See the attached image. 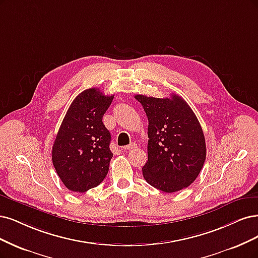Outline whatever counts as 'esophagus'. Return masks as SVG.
<instances>
[{"mask_svg":"<svg viewBox=\"0 0 258 258\" xmlns=\"http://www.w3.org/2000/svg\"><path fill=\"white\" fill-rule=\"evenodd\" d=\"M136 147H137V144H136V143H130L129 145L123 146L122 149H123V150H130V149H133V148H136Z\"/></svg>","mask_w":258,"mask_h":258,"instance_id":"esophagus-1","label":"esophagus"}]
</instances>
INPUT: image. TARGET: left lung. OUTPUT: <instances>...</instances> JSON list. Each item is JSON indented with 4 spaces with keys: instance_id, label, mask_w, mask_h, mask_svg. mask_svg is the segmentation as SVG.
<instances>
[{
    "instance_id": "8db88e82",
    "label": "left lung",
    "mask_w": 258,
    "mask_h": 258,
    "mask_svg": "<svg viewBox=\"0 0 258 258\" xmlns=\"http://www.w3.org/2000/svg\"><path fill=\"white\" fill-rule=\"evenodd\" d=\"M148 118V160L142 168L145 180L172 193L189 186L206 159L203 129L181 97L155 98L136 95Z\"/></svg>"
}]
</instances>
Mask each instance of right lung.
<instances>
[{"mask_svg": "<svg viewBox=\"0 0 258 258\" xmlns=\"http://www.w3.org/2000/svg\"><path fill=\"white\" fill-rule=\"evenodd\" d=\"M113 98L98 88H87L76 97L61 121L52 147V162L70 191L82 193L95 188L109 172L111 133L102 117Z\"/></svg>", "mask_w": 258, "mask_h": 258, "instance_id": "add662e5", "label": "right lung"}]
</instances>
